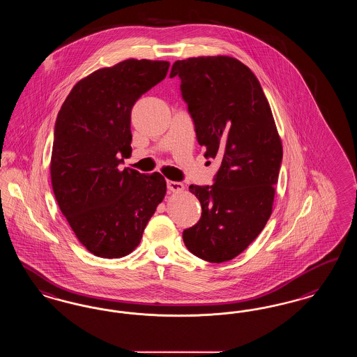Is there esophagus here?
<instances>
[{"mask_svg":"<svg viewBox=\"0 0 357 357\" xmlns=\"http://www.w3.org/2000/svg\"><path fill=\"white\" fill-rule=\"evenodd\" d=\"M167 188L172 192H179L185 190V185L181 182H174V181H167Z\"/></svg>","mask_w":357,"mask_h":357,"instance_id":"1","label":"esophagus"}]
</instances>
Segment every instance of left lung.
Instances as JSON below:
<instances>
[{
    "label": "left lung",
    "mask_w": 357,
    "mask_h": 357,
    "mask_svg": "<svg viewBox=\"0 0 357 357\" xmlns=\"http://www.w3.org/2000/svg\"><path fill=\"white\" fill-rule=\"evenodd\" d=\"M192 116L206 158L220 162L214 185H191L202 206L199 222L183 231L187 250L210 263L238 257L272 214L283 158L270 103L255 74L229 56L176 61L170 77Z\"/></svg>",
    "instance_id": "left-lung-1"
}]
</instances>
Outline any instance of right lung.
Listing matches in <instances>:
<instances>
[{"label": "right lung", "instance_id": "obj_1", "mask_svg": "<svg viewBox=\"0 0 357 357\" xmlns=\"http://www.w3.org/2000/svg\"><path fill=\"white\" fill-rule=\"evenodd\" d=\"M170 62L130 58L78 81L54 128L52 185L77 239L96 257L132 252L166 195L159 172L119 170L131 155V109L165 79Z\"/></svg>", "mask_w": 357, "mask_h": 357}]
</instances>
